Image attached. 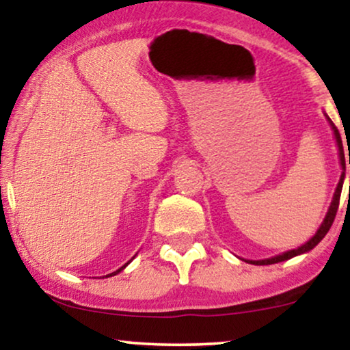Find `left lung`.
Masks as SVG:
<instances>
[{
    "instance_id": "left-lung-1",
    "label": "left lung",
    "mask_w": 350,
    "mask_h": 350,
    "mask_svg": "<svg viewBox=\"0 0 350 350\" xmlns=\"http://www.w3.org/2000/svg\"><path fill=\"white\" fill-rule=\"evenodd\" d=\"M327 116V114H325ZM328 119L329 126L333 129V133H334V138H336V145H338V151H339V161H341V167H342V174H341V178H339V183L336 186V191H334V196H333V200H332V205H329L328 212H327V217H325L323 223L320 224V228L317 229V232L314 234V237H310L308 242L304 243V245H301L298 248H295V250H288L285 253H282V255H277V256H272V258H267V260H258V261H252V260H247V262H252V265H256V266H265V265H274V262H280V261H285V260H290V258L293 256H298V255H303V253L312 250V248L317 245V243L322 241V239L327 236V232L329 231V228H332V224L334 221V217H336V212H338V207H339V199H341V191H342V183H344V175H346V157H344V150H342V140H341V135H339V131L338 127L334 126L332 119ZM349 164H350V154H349ZM350 189V188H349ZM350 198V194H349Z\"/></svg>"
}]
</instances>
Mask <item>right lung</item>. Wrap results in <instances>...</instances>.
<instances>
[{
  "instance_id": "obj_1",
  "label": "right lung",
  "mask_w": 350,
  "mask_h": 350,
  "mask_svg": "<svg viewBox=\"0 0 350 350\" xmlns=\"http://www.w3.org/2000/svg\"><path fill=\"white\" fill-rule=\"evenodd\" d=\"M131 261H132V260H131ZM131 261H129V262H131ZM129 262H127V265H129ZM127 265H124L122 267H119V269H118V271H114V272H111V274H108L107 277H111V275H116V274H119V272H121V271L124 269V267H126Z\"/></svg>"
}]
</instances>
